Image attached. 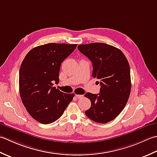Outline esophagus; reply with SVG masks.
Wrapping results in <instances>:
<instances>
[{"label": "esophagus", "mask_w": 157, "mask_h": 157, "mask_svg": "<svg viewBox=\"0 0 157 157\" xmlns=\"http://www.w3.org/2000/svg\"><path fill=\"white\" fill-rule=\"evenodd\" d=\"M75 97L76 98H78V99H81V98H83V95H75Z\"/></svg>", "instance_id": "obj_1"}]
</instances>
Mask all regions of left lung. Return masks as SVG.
Wrapping results in <instances>:
<instances>
[{"label":"left lung","instance_id":"left-lung-1","mask_svg":"<svg viewBox=\"0 0 157 157\" xmlns=\"http://www.w3.org/2000/svg\"><path fill=\"white\" fill-rule=\"evenodd\" d=\"M77 48L91 61V76L100 80L101 85L100 94L87 92L85 95L91 102L85 114L95 122H110L124 109L129 98V62L120 49L108 44L94 43L80 44Z\"/></svg>","mask_w":157,"mask_h":157}]
</instances>
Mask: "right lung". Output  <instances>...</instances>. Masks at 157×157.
<instances>
[{
    "label": "right lung",
    "instance_id": "add662e5",
    "mask_svg": "<svg viewBox=\"0 0 157 157\" xmlns=\"http://www.w3.org/2000/svg\"><path fill=\"white\" fill-rule=\"evenodd\" d=\"M76 44L48 43L33 48L22 62L19 75L20 94L25 108L42 124L55 122L72 101L74 94H63L53 82H59L63 61L76 49Z\"/></svg>",
    "mask_w": 157,
    "mask_h": 157
}]
</instances>
